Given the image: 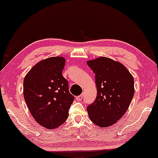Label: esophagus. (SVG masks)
I'll return each instance as SVG.
<instances>
[{
  "mask_svg": "<svg viewBox=\"0 0 158 158\" xmlns=\"http://www.w3.org/2000/svg\"><path fill=\"white\" fill-rule=\"evenodd\" d=\"M83 94H81V95L76 97V99L77 100V101H81V100H82V99H83Z\"/></svg>",
  "mask_w": 158,
  "mask_h": 158,
  "instance_id": "esophagus-1",
  "label": "esophagus"
}]
</instances>
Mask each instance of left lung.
Instances as JSON below:
<instances>
[{
	"label": "left lung",
	"mask_w": 158,
	"mask_h": 158,
	"mask_svg": "<svg viewBox=\"0 0 158 158\" xmlns=\"http://www.w3.org/2000/svg\"><path fill=\"white\" fill-rule=\"evenodd\" d=\"M95 73L97 97L88 106L90 120L98 126L109 127L126 113L134 94V81L119 61L101 56L87 61Z\"/></svg>",
	"instance_id": "8db88e82"
}]
</instances>
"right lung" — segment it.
Instances as JSON below:
<instances>
[{
    "label": "right lung",
    "mask_w": 158,
    "mask_h": 158,
    "mask_svg": "<svg viewBox=\"0 0 158 158\" xmlns=\"http://www.w3.org/2000/svg\"><path fill=\"white\" fill-rule=\"evenodd\" d=\"M65 59L54 56L39 61L24 77L23 93L32 116L48 129L60 126L68 118L74 97L63 77Z\"/></svg>",
    "instance_id": "obj_1"
}]
</instances>
